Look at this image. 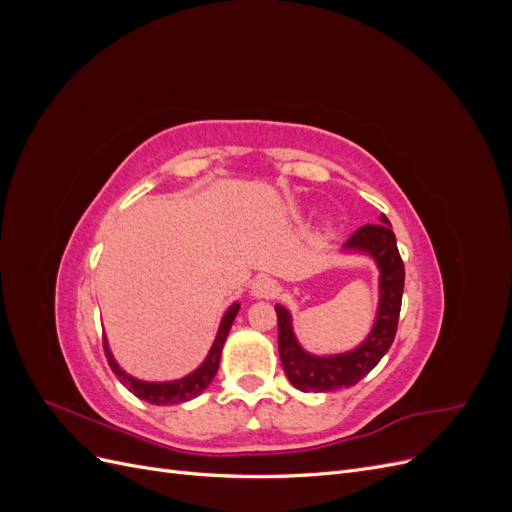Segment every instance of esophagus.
I'll return each mask as SVG.
<instances>
[{
  "label": "esophagus",
  "instance_id": "obj_1",
  "mask_svg": "<svg viewBox=\"0 0 512 512\" xmlns=\"http://www.w3.org/2000/svg\"><path fill=\"white\" fill-rule=\"evenodd\" d=\"M250 292L254 299H273L275 294L280 292V286H277V282L271 280V277H258Z\"/></svg>",
  "mask_w": 512,
  "mask_h": 512
}]
</instances>
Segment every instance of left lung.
Here are the masks:
<instances>
[{
  "instance_id": "left-lung-1",
  "label": "left lung",
  "mask_w": 512,
  "mask_h": 512,
  "mask_svg": "<svg viewBox=\"0 0 512 512\" xmlns=\"http://www.w3.org/2000/svg\"><path fill=\"white\" fill-rule=\"evenodd\" d=\"M342 252L363 254L378 267V309L376 320L363 342L339 354L307 352L292 329V316L284 305H275L277 337H280V359L286 378L303 393H329L348 389L374 369L389 352L399 322L401 294H404V262L397 252V239L386 215L380 224L361 226L344 243Z\"/></svg>"
}]
</instances>
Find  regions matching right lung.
Returning <instances> with one entry per match:
<instances>
[{
  "instance_id": "right-lung-1",
  "label": "right lung",
  "mask_w": 512,
  "mask_h": 512,
  "mask_svg": "<svg viewBox=\"0 0 512 512\" xmlns=\"http://www.w3.org/2000/svg\"><path fill=\"white\" fill-rule=\"evenodd\" d=\"M239 307H241L239 303H232L226 309V314L222 316V322H220L218 335H215L213 346H211L209 354L205 356V361L200 363L192 371V374L183 376L179 380L147 382V380H138V378L130 376L126 369L119 367V363L115 361V356L111 352V346H108V339L104 337V352H106L108 365H111L113 374L119 378V382L123 386H128L130 393H134L138 399L149 401V404H153V406H173V404H183V401H190V399H194V397L203 393L207 386L211 384V380L215 378V374H218L222 348H224V342H226L232 322H235V318L239 314Z\"/></svg>"
}]
</instances>
